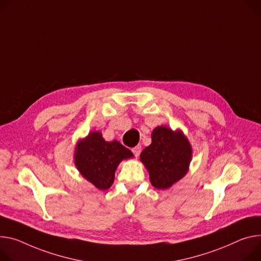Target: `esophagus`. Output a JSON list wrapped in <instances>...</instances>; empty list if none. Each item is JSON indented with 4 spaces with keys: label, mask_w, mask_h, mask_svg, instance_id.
<instances>
[{
    "label": "esophagus",
    "mask_w": 261,
    "mask_h": 261,
    "mask_svg": "<svg viewBox=\"0 0 261 261\" xmlns=\"http://www.w3.org/2000/svg\"><path fill=\"white\" fill-rule=\"evenodd\" d=\"M132 153L134 154V156L135 157H137L139 154H140V151H141V147L140 146H136V147H134L132 150Z\"/></svg>",
    "instance_id": "esophagus-1"
}]
</instances>
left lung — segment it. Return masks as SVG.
<instances>
[{
	"instance_id": "8db88e82",
	"label": "left lung",
	"mask_w": 261,
	"mask_h": 261,
	"mask_svg": "<svg viewBox=\"0 0 261 261\" xmlns=\"http://www.w3.org/2000/svg\"><path fill=\"white\" fill-rule=\"evenodd\" d=\"M192 148L181 131L157 127L152 133V144L140 154L149 171L152 185L165 189L180 180L187 172Z\"/></svg>"
}]
</instances>
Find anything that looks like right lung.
<instances>
[{
	"instance_id": "obj_1",
	"label": "right lung",
	"mask_w": 261,
	"mask_h": 261,
	"mask_svg": "<svg viewBox=\"0 0 261 261\" xmlns=\"http://www.w3.org/2000/svg\"><path fill=\"white\" fill-rule=\"evenodd\" d=\"M130 157H133L132 152L118 141L108 143L100 132H92L78 144L75 163L86 180L105 191L114 181L118 163Z\"/></svg>"
}]
</instances>
